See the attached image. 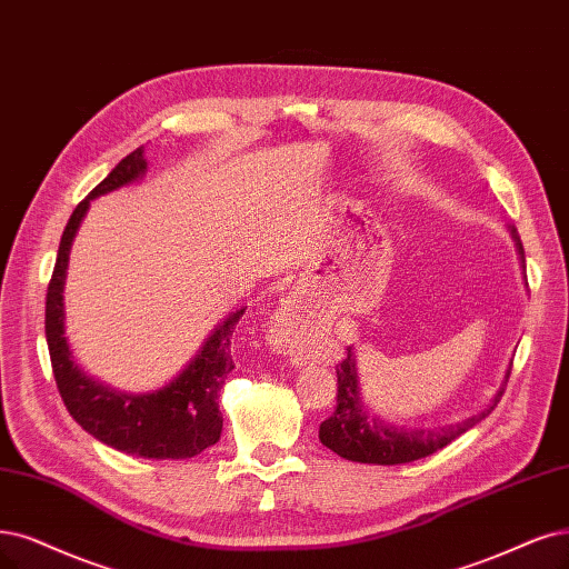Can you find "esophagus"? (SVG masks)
I'll return each mask as SVG.
<instances>
[{
    "label": "esophagus",
    "mask_w": 569,
    "mask_h": 569,
    "mask_svg": "<svg viewBox=\"0 0 569 569\" xmlns=\"http://www.w3.org/2000/svg\"><path fill=\"white\" fill-rule=\"evenodd\" d=\"M302 300L298 296H288L281 305V309L277 311V317L271 321V330H269V342L277 349H290L296 347L298 332L302 330Z\"/></svg>",
    "instance_id": "1"
}]
</instances>
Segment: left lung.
<instances>
[{
    "instance_id": "1",
    "label": "left lung",
    "mask_w": 569,
    "mask_h": 569,
    "mask_svg": "<svg viewBox=\"0 0 569 569\" xmlns=\"http://www.w3.org/2000/svg\"><path fill=\"white\" fill-rule=\"evenodd\" d=\"M518 252L525 262V250L518 231L511 229ZM511 375V372H509ZM509 380V377H507ZM507 387V385H503ZM503 387L497 391L495 401L480 412L459 419L455 425L436 427V429H398L385 425L380 417H375L361 401L359 393V375H356V361L351 347L342 363H338V406L335 412L321 422L319 438L326 448L338 452L345 459L361 461V465H408V461L429 457L438 450L450 446L455 438L473 429L480 419H486L503 396Z\"/></svg>"
}]
</instances>
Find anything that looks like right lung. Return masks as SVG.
<instances>
[{
  "label": "right lung",
  "instance_id": "add662e5",
  "mask_svg": "<svg viewBox=\"0 0 569 569\" xmlns=\"http://www.w3.org/2000/svg\"><path fill=\"white\" fill-rule=\"evenodd\" d=\"M144 168L147 161L142 159V147H138L129 157H123L112 168V173L96 184L93 192L72 210L60 237L58 258L47 290V345L62 403L83 431L126 455L147 459H187L220 440L222 412L218 398L227 375L234 370L231 335H234L246 309L234 311L216 328L197 353V359L171 385L140 396L119 393L93 382L74 363L68 340L62 338V332H66L62 328V319H66V313H62V283H66L70 246L89 201L140 178Z\"/></svg>",
  "mask_w": 569,
  "mask_h": 569
}]
</instances>
